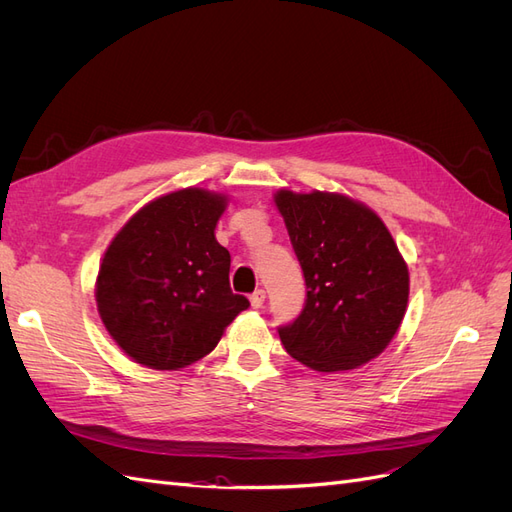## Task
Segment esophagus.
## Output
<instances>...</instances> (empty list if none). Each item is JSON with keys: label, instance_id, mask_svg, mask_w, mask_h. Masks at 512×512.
Segmentation results:
<instances>
[{"label": "esophagus", "instance_id": "obj_1", "mask_svg": "<svg viewBox=\"0 0 512 512\" xmlns=\"http://www.w3.org/2000/svg\"><path fill=\"white\" fill-rule=\"evenodd\" d=\"M265 299H267V294H265V290L262 288H258V290H254L252 294H250V303H252V307H262L265 305Z\"/></svg>", "mask_w": 512, "mask_h": 512}]
</instances>
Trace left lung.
I'll return each instance as SVG.
<instances>
[{
    "mask_svg": "<svg viewBox=\"0 0 512 512\" xmlns=\"http://www.w3.org/2000/svg\"><path fill=\"white\" fill-rule=\"evenodd\" d=\"M305 275L301 316L280 329L292 359L316 371L369 363L391 344L406 316L410 275L380 215L337 192L277 190Z\"/></svg>",
    "mask_w": 512,
    "mask_h": 512,
    "instance_id": "8db88e82",
    "label": "left lung"
}]
</instances>
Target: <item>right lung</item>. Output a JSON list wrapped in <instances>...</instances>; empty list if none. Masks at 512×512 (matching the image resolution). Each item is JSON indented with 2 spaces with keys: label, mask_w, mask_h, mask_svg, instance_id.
Instances as JSON below:
<instances>
[{
  "label": "right lung",
  "mask_w": 512,
  "mask_h": 512,
  "mask_svg": "<svg viewBox=\"0 0 512 512\" xmlns=\"http://www.w3.org/2000/svg\"><path fill=\"white\" fill-rule=\"evenodd\" d=\"M228 196L183 188L153 198L106 247L96 280L102 324L132 361L175 371L207 356L250 307L230 290L215 239Z\"/></svg>",
  "instance_id": "obj_1"
}]
</instances>
